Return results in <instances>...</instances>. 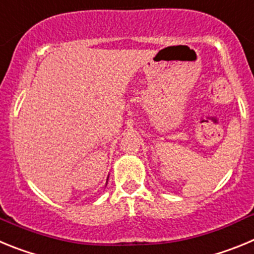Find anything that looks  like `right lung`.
<instances>
[{
  "label": "right lung",
  "instance_id": "obj_1",
  "mask_svg": "<svg viewBox=\"0 0 254 254\" xmlns=\"http://www.w3.org/2000/svg\"><path fill=\"white\" fill-rule=\"evenodd\" d=\"M107 180H109V178H107ZM106 184H107V182H106Z\"/></svg>",
  "mask_w": 254,
  "mask_h": 254
}]
</instances>
